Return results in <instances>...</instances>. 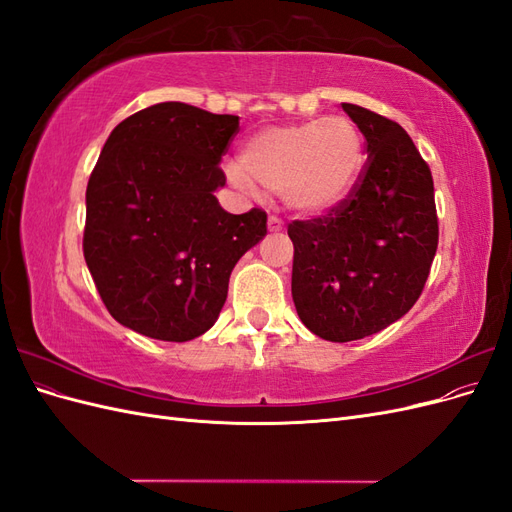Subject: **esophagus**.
<instances>
[{
    "mask_svg": "<svg viewBox=\"0 0 512 512\" xmlns=\"http://www.w3.org/2000/svg\"><path fill=\"white\" fill-rule=\"evenodd\" d=\"M267 228H269L271 232H284V222H282L280 218H275V215H269Z\"/></svg>",
    "mask_w": 512,
    "mask_h": 512,
    "instance_id": "esophagus-1",
    "label": "esophagus"
}]
</instances>
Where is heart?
Returning <instances> with one entry per match:
<instances>
[{
    "instance_id": "obj_1",
    "label": "heart",
    "mask_w": 512,
    "mask_h": 512,
    "mask_svg": "<svg viewBox=\"0 0 512 512\" xmlns=\"http://www.w3.org/2000/svg\"><path fill=\"white\" fill-rule=\"evenodd\" d=\"M363 166L359 126L344 115H331L258 130L243 143L228 179L245 194H256V185L280 192L290 211L316 218L346 203Z\"/></svg>"
}]
</instances>
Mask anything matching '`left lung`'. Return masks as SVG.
Masks as SVG:
<instances>
[{"label":"left lung","instance_id":"8db88e82","mask_svg":"<svg viewBox=\"0 0 512 512\" xmlns=\"http://www.w3.org/2000/svg\"><path fill=\"white\" fill-rule=\"evenodd\" d=\"M367 141L352 196L329 215L292 222V301L327 342L374 335L410 312L438 250L431 170L399 123L342 104Z\"/></svg>","mask_w":512,"mask_h":512}]
</instances>
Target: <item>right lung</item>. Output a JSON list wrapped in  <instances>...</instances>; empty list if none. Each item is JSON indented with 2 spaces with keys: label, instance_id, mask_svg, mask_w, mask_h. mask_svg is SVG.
I'll use <instances>...</instances> for the list:
<instances>
[{
  "label": "right lung",
  "instance_id": "add662e5",
  "mask_svg": "<svg viewBox=\"0 0 512 512\" xmlns=\"http://www.w3.org/2000/svg\"><path fill=\"white\" fill-rule=\"evenodd\" d=\"M237 128V115L160 102L106 138L87 183L83 252L123 327L162 342L207 333L232 269L267 235L265 211L228 213L213 194Z\"/></svg>",
  "mask_w": 512,
  "mask_h": 512
}]
</instances>
